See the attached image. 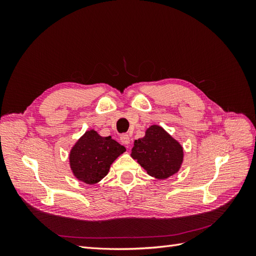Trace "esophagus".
Here are the masks:
<instances>
[{
    "label": "esophagus",
    "mask_w": 256,
    "mask_h": 256,
    "mask_svg": "<svg viewBox=\"0 0 256 256\" xmlns=\"http://www.w3.org/2000/svg\"><path fill=\"white\" fill-rule=\"evenodd\" d=\"M120 140L124 145H128L130 143V136L128 134H122Z\"/></svg>",
    "instance_id": "34e87169"
}]
</instances>
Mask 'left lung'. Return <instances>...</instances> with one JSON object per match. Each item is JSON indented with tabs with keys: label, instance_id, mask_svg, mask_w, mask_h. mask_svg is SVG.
<instances>
[{
	"label": "left lung",
	"instance_id": "8db88e82",
	"mask_svg": "<svg viewBox=\"0 0 256 256\" xmlns=\"http://www.w3.org/2000/svg\"><path fill=\"white\" fill-rule=\"evenodd\" d=\"M131 157L138 160L150 176L166 180L180 168L184 150L164 128L152 125L146 130L145 136L134 141Z\"/></svg>",
	"mask_w": 256,
	"mask_h": 256
}]
</instances>
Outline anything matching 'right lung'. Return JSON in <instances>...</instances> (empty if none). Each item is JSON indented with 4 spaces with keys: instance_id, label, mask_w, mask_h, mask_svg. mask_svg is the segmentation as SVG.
Listing matches in <instances>:
<instances>
[{
    "instance_id": "obj_1",
    "label": "right lung",
    "mask_w": 256,
    "mask_h": 256,
    "mask_svg": "<svg viewBox=\"0 0 256 256\" xmlns=\"http://www.w3.org/2000/svg\"><path fill=\"white\" fill-rule=\"evenodd\" d=\"M126 148L111 136H100L95 130L86 131L69 154L74 175L79 180L94 184L108 174L113 161Z\"/></svg>"
}]
</instances>
